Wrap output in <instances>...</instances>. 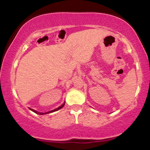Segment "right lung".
Segmentation results:
<instances>
[{
  "label": "right lung",
  "mask_w": 150,
  "mask_h": 150,
  "mask_svg": "<svg viewBox=\"0 0 150 150\" xmlns=\"http://www.w3.org/2000/svg\"><path fill=\"white\" fill-rule=\"evenodd\" d=\"M64 105H65V103H63V104L61 105V106H59V107L58 108H56V109H53V110H51V111H49V112H46V113H40V112H38V111H35V110H34V109H32V108H30V110H32V111H33V112H34V113H37V114H40V115H42V114H46V113H51V112H53V111H58V110H59V109H61V108H63V106H64Z\"/></svg>",
  "instance_id": "obj_1"
}]
</instances>
